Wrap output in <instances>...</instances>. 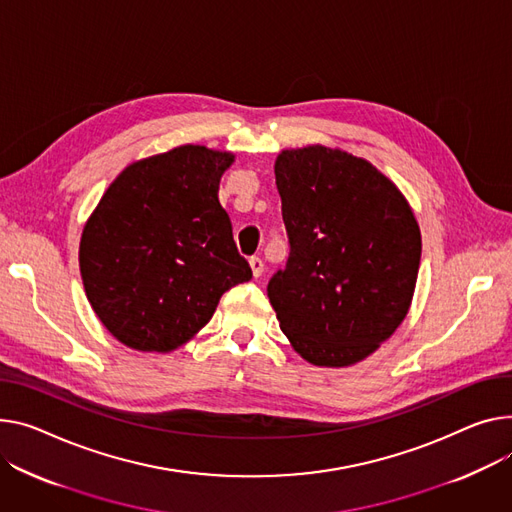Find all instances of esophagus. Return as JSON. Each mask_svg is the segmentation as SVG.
Returning <instances> with one entry per match:
<instances>
[{"mask_svg":"<svg viewBox=\"0 0 512 512\" xmlns=\"http://www.w3.org/2000/svg\"><path fill=\"white\" fill-rule=\"evenodd\" d=\"M249 265H251V271H253L255 278H259L263 274V261L259 257H251Z\"/></svg>","mask_w":512,"mask_h":512,"instance_id":"obj_1","label":"esophagus"}]
</instances>
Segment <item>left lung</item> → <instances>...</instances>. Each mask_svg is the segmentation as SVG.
I'll list each match as a JSON object with an SVG mask.
<instances>
[{
    "instance_id": "left-lung-1",
    "label": "left lung",
    "mask_w": 512,
    "mask_h": 512,
    "mask_svg": "<svg viewBox=\"0 0 512 512\" xmlns=\"http://www.w3.org/2000/svg\"><path fill=\"white\" fill-rule=\"evenodd\" d=\"M290 257L267 296L306 362L352 366L395 333L412 306L422 234L414 210L377 166L321 144L274 164Z\"/></svg>"
}]
</instances>
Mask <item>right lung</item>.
I'll use <instances>...</instances> for the list:
<instances>
[{"label":"right lung","instance_id":"1","mask_svg":"<svg viewBox=\"0 0 512 512\" xmlns=\"http://www.w3.org/2000/svg\"><path fill=\"white\" fill-rule=\"evenodd\" d=\"M232 152L185 144L135 160L84 224L80 274L92 311L131 350L173 352L251 280L218 189Z\"/></svg>","mask_w":512,"mask_h":512}]
</instances>
